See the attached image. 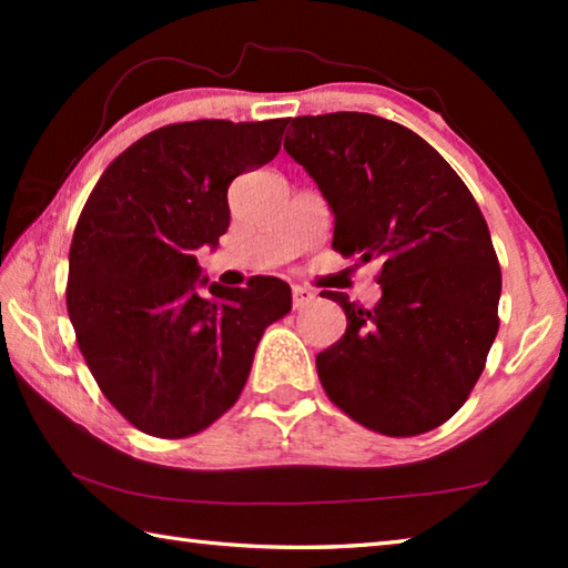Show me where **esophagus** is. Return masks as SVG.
Listing matches in <instances>:
<instances>
[{"label":"esophagus","mask_w":568,"mask_h":568,"mask_svg":"<svg viewBox=\"0 0 568 568\" xmlns=\"http://www.w3.org/2000/svg\"><path fill=\"white\" fill-rule=\"evenodd\" d=\"M315 297L313 291H307L303 285H293V307H305Z\"/></svg>","instance_id":"esophagus-1"}]
</instances>
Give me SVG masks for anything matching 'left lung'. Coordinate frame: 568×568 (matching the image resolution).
<instances>
[{"instance_id":"8db88e82","label":"left lung","mask_w":568,"mask_h":568,"mask_svg":"<svg viewBox=\"0 0 568 568\" xmlns=\"http://www.w3.org/2000/svg\"><path fill=\"white\" fill-rule=\"evenodd\" d=\"M285 152L335 217L333 247L378 261L381 301L325 293L348 318L315 358L328 398L383 436H418L464 406L498 333L501 267L456 170L398 122L368 112L295 118Z\"/></svg>"}]
</instances>
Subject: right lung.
<instances>
[{
    "label": "right lung",
    "mask_w": 568,
    "mask_h": 568,
    "mask_svg": "<svg viewBox=\"0 0 568 568\" xmlns=\"http://www.w3.org/2000/svg\"><path fill=\"white\" fill-rule=\"evenodd\" d=\"M285 124H165L114 158L82 207L67 313L104 398L142 434L187 438L233 408L265 328L291 313L287 283L223 287L195 257L230 225V182L277 155Z\"/></svg>",
    "instance_id": "obj_1"
}]
</instances>
